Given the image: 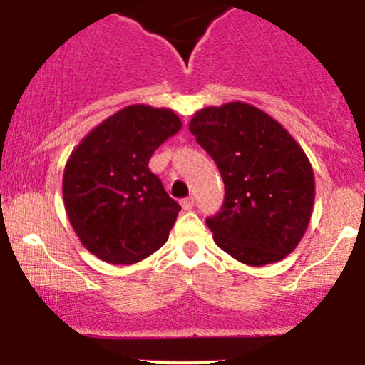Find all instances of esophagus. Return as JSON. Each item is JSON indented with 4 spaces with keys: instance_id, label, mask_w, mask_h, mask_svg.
Wrapping results in <instances>:
<instances>
[{
    "instance_id": "esophagus-1",
    "label": "esophagus",
    "mask_w": 365,
    "mask_h": 365,
    "mask_svg": "<svg viewBox=\"0 0 365 365\" xmlns=\"http://www.w3.org/2000/svg\"><path fill=\"white\" fill-rule=\"evenodd\" d=\"M182 206L185 210H190L194 206V197L190 196V197H185V200H182Z\"/></svg>"
}]
</instances>
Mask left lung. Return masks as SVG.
Returning <instances> with one entry per match:
<instances>
[{
    "label": "left lung",
    "instance_id": "left-lung-1",
    "mask_svg": "<svg viewBox=\"0 0 365 365\" xmlns=\"http://www.w3.org/2000/svg\"><path fill=\"white\" fill-rule=\"evenodd\" d=\"M189 130L226 190L220 212L206 219L215 244L252 267L293 252L311 220L314 173L289 132L245 102L201 109Z\"/></svg>",
    "mask_w": 365,
    "mask_h": 365
}]
</instances>
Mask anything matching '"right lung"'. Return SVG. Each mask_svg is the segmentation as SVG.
Instances as JSON below:
<instances>
[{"label":"right lung","mask_w":365,"mask_h":365,"mask_svg":"<svg viewBox=\"0 0 365 365\" xmlns=\"http://www.w3.org/2000/svg\"><path fill=\"white\" fill-rule=\"evenodd\" d=\"M180 128L171 109L128 106L95 127L70 155L65 210L81 244L106 263H138L168 242L182 208L148 162Z\"/></svg>","instance_id":"obj_1"}]
</instances>
